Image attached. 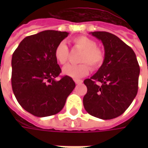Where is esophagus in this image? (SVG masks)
I'll list each match as a JSON object with an SVG mask.
<instances>
[{
	"label": "esophagus",
	"instance_id": "obj_1",
	"mask_svg": "<svg viewBox=\"0 0 148 148\" xmlns=\"http://www.w3.org/2000/svg\"><path fill=\"white\" fill-rule=\"evenodd\" d=\"M74 82L78 85V84H82V81L79 80V79H74Z\"/></svg>",
	"mask_w": 148,
	"mask_h": 148
}]
</instances>
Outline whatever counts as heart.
I'll list each match as a JSON object with an SVG mask.
<instances>
[{
  "mask_svg": "<svg viewBox=\"0 0 148 148\" xmlns=\"http://www.w3.org/2000/svg\"><path fill=\"white\" fill-rule=\"evenodd\" d=\"M75 47L83 50L81 54L79 62L80 64H67L62 68V74L74 79H78L86 76L90 72V66L97 69L102 64L104 61V55L102 51L97 47V43L93 39L86 36L75 37L73 39ZM55 58L59 64L63 65L67 62L69 57V49L64 42L58 43L55 47Z\"/></svg>",
  "mask_w": 148,
  "mask_h": 148,
  "instance_id": "1",
  "label": "heart"
}]
</instances>
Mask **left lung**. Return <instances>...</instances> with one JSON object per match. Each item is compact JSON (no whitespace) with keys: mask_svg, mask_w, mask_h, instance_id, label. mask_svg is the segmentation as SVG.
Masks as SVG:
<instances>
[{"mask_svg":"<svg viewBox=\"0 0 148 148\" xmlns=\"http://www.w3.org/2000/svg\"><path fill=\"white\" fill-rule=\"evenodd\" d=\"M90 34L102 42L105 58L96 74L84 81L87 93L83 106L89 114L110 120L123 114L136 96L140 66L133 50L116 36Z\"/></svg>","mask_w":148,"mask_h":148,"instance_id":"obj_1","label":"left lung"}]
</instances>
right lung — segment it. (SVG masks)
<instances>
[{
    "mask_svg": "<svg viewBox=\"0 0 148 148\" xmlns=\"http://www.w3.org/2000/svg\"><path fill=\"white\" fill-rule=\"evenodd\" d=\"M68 35L66 32L47 30L25 37L12 55V91L22 108L36 116L59 112L75 87L71 77L55 80L61 68L54 52Z\"/></svg>",
    "mask_w": 148,
    "mask_h": 148,
    "instance_id": "1",
    "label": "right lung"
}]
</instances>
